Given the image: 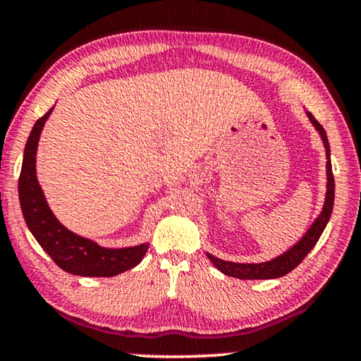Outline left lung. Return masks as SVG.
<instances>
[{"mask_svg": "<svg viewBox=\"0 0 361 361\" xmlns=\"http://www.w3.org/2000/svg\"><path fill=\"white\" fill-rule=\"evenodd\" d=\"M308 118H310V121L314 125V128L320 131V136L323 140V145H325L326 158H328V161H326V176H328L326 200H325V207H323L320 216L314 220L312 228L307 231V235H305L303 238L293 246V248H290L288 252L283 253L281 257L271 259V262L233 263V262H225V259H220V258L213 257V255L208 253L209 262H212L221 273H225V275L240 278V280H270V278L285 276L286 273L295 270V268L303 262L305 257H307V255L313 250V246L317 245V241L320 240L323 230H325L326 223H328V220H330L331 212H333V202H335V178H333V171H331L330 145H328L326 131L323 130V126L317 120H314V116L310 111H308Z\"/></svg>", "mask_w": 361, "mask_h": 361, "instance_id": "1", "label": "left lung"}]
</instances>
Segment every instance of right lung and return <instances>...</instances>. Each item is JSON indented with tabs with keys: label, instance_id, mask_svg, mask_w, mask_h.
<instances>
[{
	"label": "right lung",
	"instance_id": "right-lung-1",
	"mask_svg": "<svg viewBox=\"0 0 361 361\" xmlns=\"http://www.w3.org/2000/svg\"><path fill=\"white\" fill-rule=\"evenodd\" d=\"M51 111L53 108L35 123L23 154L18 193H20L21 212L26 225L53 262L71 275L115 276L118 273L130 270L143 259L148 245L118 250L102 248L94 241L81 238L66 230L48 208L43 191L36 180L35 161L39 133Z\"/></svg>",
	"mask_w": 361,
	"mask_h": 361
}]
</instances>
